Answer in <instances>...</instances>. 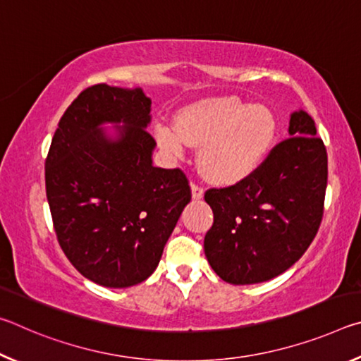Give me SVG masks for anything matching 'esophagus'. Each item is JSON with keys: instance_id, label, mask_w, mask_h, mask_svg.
<instances>
[{"instance_id": "34e87169", "label": "esophagus", "mask_w": 361, "mask_h": 361, "mask_svg": "<svg viewBox=\"0 0 361 361\" xmlns=\"http://www.w3.org/2000/svg\"><path fill=\"white\" fill-rule=\"evenodd\" d=\"M191 191H192V199H202L204 197V188L199 185V183H192L191 185Z\"/></svg>"}]
</instances>
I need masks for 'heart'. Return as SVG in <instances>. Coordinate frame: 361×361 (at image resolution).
I'll return each mask as SVG.
<instances>
[{"label": "heart", "mask_w": 361, "mask_h": 361, "mask_svg": "<svg viewBox=\"0 0 361 361\" xmlns=\"http://www.w3.org/2000/svg\"><path fill=\"white\" fill-rule=\"evenodd\" d=\"M274 135L272 113L234 95L194 103L178 113L176 126L157 127L169 149L183 151L186 142L200 145V167L216 181H237L258 169Z\"/></svg>", "instance_id": "heart-1"}]
</instances>
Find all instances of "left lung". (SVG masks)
<instances>
[{
	"label": "left lung",
	"instance_id": "left-lung-1",
	"mask_svg": "<svg viewBox=\"0 0 361 361\" xmlns=\"http://www.w3.org/2000/svg\"><path fill=\"white\" fill-rule=\"evenodd\" d=\"M290 135L258 169L226 188L205 191L213 226L204 250L219 279L252 285L280 276L301 258L323 218L328 156L305 111L291 114Z\"/></svg>",
	"mask_w": 361,
	"mask_h": 361
}]
</instances>
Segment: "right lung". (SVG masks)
Masks as SVG:
<instances>
[{"label":"right lung","mask_w":361,"mask_h":361,"mask_svg":"<svg viewBox=\"0 0 361 361\" xmlns=\"http://www.w3.org/2000/svg\"><path fill=\"white\" fill-rule=\"evenodd\" d=\"M142 89L95 84L66 108L46 157V195L66 258L85 279L127 288L148 279L191 200L181 169L154 167ZM124 121L108 140L98 126Z\"/></svg>","instance_id":"right-lung-1"}]
</instances>
